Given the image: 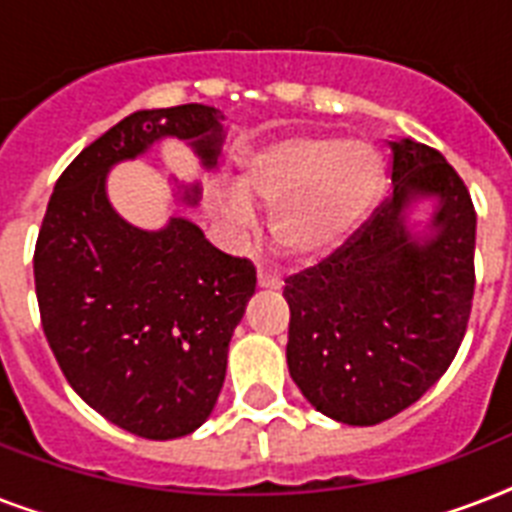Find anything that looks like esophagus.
I'll use <instances>...</instances> for the list:
<instances>
[{
    "label": "esophagus",
    "instance_id": "esophagus-1",
    "mask_svg": "<svg viewBox=\"0 0 512 512\" xmlns=\"http://www.w3.org/2000/svg\"><path fill=\"white\" fill-rule=\"evenodd\" d=\"M257 284L265 289H279L281 287V276L271 268H265V265H257Z\"/></svg>",
    "mask_w": 512,
    "mask_h": 512
}]
</instances>
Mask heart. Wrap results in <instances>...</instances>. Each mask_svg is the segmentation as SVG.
I'll return each mask as SVG.
<instances>
[{
  "mask_svg": "<svg viewBox=\"0 0 512 512\" xmlns=\"http://www.w3.org/2000/svg\"><path fill=\"white\" fill-rule=\"evenodd\" d=\"M382 162L358 140L292 138L249 154L236 191L217 193V209L233 225L249 223V204L275 207L273 236L289 255L316 257L348 239L372 209Z\"/></svg>",
  "mask_w": 512,
  "mask_h": 512,
  "instance_id": "obj_1",
  "label": "heart"
}]
</instances>
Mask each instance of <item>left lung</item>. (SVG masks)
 <instances>
[{"label": "left lung", "instance_id": "1", "mask_svg": "<svg viewBox=\"0 0 512 512\" xmlns=\"http://www.w3.org/2000/svg\"><path fill=\"white\" fill-rule=\"evenodd\" d=\"M393 191L319 265L289 276L287 364L321 414L377 425L404 412L460 350L476 289V209L436 148L390 140ZM436 195L431 236L405 228V207Z\"/></svg>", "mask_w": 512, "mask_h": 512}]
</instances>
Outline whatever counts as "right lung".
<instances>
[{"instance_id":"add662e5","label":"right lung","mask_w":512,"mask_h":512,"mask_svg":"<svg viewBox=\"0 0 512 512\" xmlns=\"http://www.w3.org/2000/svg\"><path fill=\"white\" fill-rule=\"evenodd\" d=\"M220 119L201 103L124 116L63 170L36 239V300L68 385L151 441L188 436L212 412L255 265L212 247L185 217L162 231L130 225L108 201L106 175L162 138L191 140L212 167ZM183 201L196 204L199 185Z\"/></svg>"}]
</instances>
